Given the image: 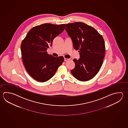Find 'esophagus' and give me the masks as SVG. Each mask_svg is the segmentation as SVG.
Listing matches in <instances>:
<instances>
[{
	"label": "esophagus",
	"instance_id": "esophagus-1",
	"mask_svg": "<svg viewBox=\"0 0 128 128\" xmlns=\"http://www.w3.org/2000/svg\"><path fill=\"white\" fill-rule=\"evenodd\" d=\"M69 60V59H68V58H64V61H68V60Z\"/></svg>",
	"mask_w": 128,
	"mask_h": 128
}]
</instances>
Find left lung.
Segmentation results:
<instances>
[{
	"mask_svg": "<svg viewBox=\"0 0 128 128\" xmlns=\"http://www.w3.org/2000/svg\"><path fill=\"white\" fill-rule=\"evenodd\" d=\"M65 30L72 40L74 48L79 50L80 54L78 60H73L75 66L70 72L80 81L90 80L103 62L106 47L103 36L94 28L82 22L68 24Z\"/></svg>",
	"mask_w": 128,
	"mask_h": 128,
	"instance_id": "obj_1",
	"label": "left lung"
}]
</instances>
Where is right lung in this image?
I'll return each mask as SVG.
<instances>
[{
  "mask_svg": "<svg viewBox=\"0 0 128 128\" xmlns=\"http://www.w3.org/2000/svg\"><path fill=\"white\" fill-rule=\"evenodd\" d=\"M66 24H44L30 30L22 41V60L27 72L34 79L41 82L51 79L63 61L62 56L56 58L46 50L52 46L53 39L62 32Z\"/></svg>",
  "mask_w": 128,
  "mask_h": 128,
  "instance_id": "1",
  "label": "right lung"
}]
</instances>
